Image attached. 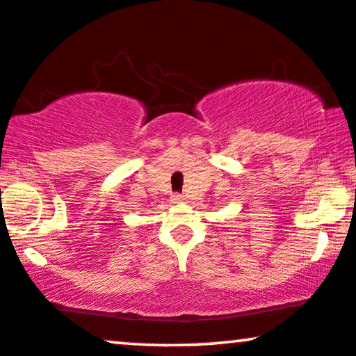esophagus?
Segmentation results:
<instances>
[{
    "mask_svg": "<svg viewBox=\"0 0 356 356\" xmlns=\"http://www.w3.org/2000/svg\"><path fill=\"white\" fill-rule=\"evenodd\" d=\"M180 202H184L182 195H179V193H174V195H172V203H180Z\"/></svg>",
    "mask_w": 356,
    "mask_h": 356,
    "instance_id": "esophagus-1",
    "label": "esophagus"
}]
</instances>
